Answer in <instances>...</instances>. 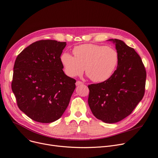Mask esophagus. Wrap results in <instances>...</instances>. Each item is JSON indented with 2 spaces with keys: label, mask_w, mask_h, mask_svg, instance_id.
I'll list each match as a JSON object with an SVG mask.
<instances>
[{
  "label": "esophagus",
  "mask_w": 158,
  "mask_h": 158,
  "mask_svg": "<svg viewBox=\"0 0 158 158\" xmlns=\"http://www.w3.org/2000/svg\"><path fill=\"white\" fill-rule=\"evenodd\" d=\"M84 83L82 82H81V81H77V82H76V86H79V85H83Z\"/></svg>",
  "instance_id": "esophagus-1"
}]
</instances>
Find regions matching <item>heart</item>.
<instances>
[{
  "label": "heart",
  "instance_id": "heart-1",
  "mask_svg": "<svg viewBox=\"0 0 158 158\" xmlns=\"http://www.w3.org/2000/svg\"><path fill=\"white\" fill-rule=\"evenodd\" d=\"M73 56L64 52L61 62L65 73L70 77L80 76L84 72L94 82L108 80L117 69L119 56L112 47L96 44H83L74 47Z\"/></svg>",
  "mask_w": 158,
  "mask_h": 158
}]
</instances>
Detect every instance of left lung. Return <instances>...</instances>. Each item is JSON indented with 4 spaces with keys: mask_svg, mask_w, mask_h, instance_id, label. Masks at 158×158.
<instances>
[{
    "mask_svg": "<svg viewBox=\"0 0 158 158\" xmlns=\"http://www.w3.org/2000/svg\"><path fill=\"white\" fill-rule=\"evenodd\" d=\"M115 44L119 61L113 76L104 82L88 85V105L95 117L105 123L118 122L127 117L145 94L146 70L140 56L123 41Z\"/></svg>",
    "mask_w": 158,
    "mask_h": 158,
    "instance_id": "left-lung-1",
    "label": "left lung"
}]
</instances>
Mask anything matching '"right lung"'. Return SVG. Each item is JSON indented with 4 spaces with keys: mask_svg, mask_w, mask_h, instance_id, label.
<instances>
[{
    "mask_svg": "<svg viewBox=\"0 0 158 158\" xmlns=\"http://www.w3.org/2000/svg\"><path fill=\"white\" fill-rule=\"evenodd\" d=\"M66 42L37 41L18 55L11 88L19 109L32 120L59 119L70 102L76 81L64 74L60 56Z\"/></svg>",
    "mask_w": 158,
    "mask_h": 158,
    "instance_id": "right-lung-1",
    "label": "right lung"
}]
</instances>
